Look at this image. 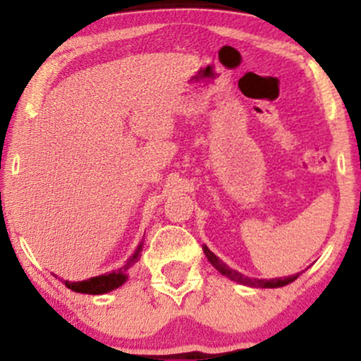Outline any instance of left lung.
<instances>
[{"label":"left lung","mask_w":361,"mask_h":361,"mask_svg":"<svg viewBox=\"0 0 361 361\" xmlns=\"http://www.w3.org/2000/svg\"><path fill=\"white\" fill-rule=\"evenodd\" d=\"M204 252H205L207 258H209L210 263H212V267L215 268V270L221 271L222 275L227 276V279L238 281V283H241V285H246V287H256V288H279V287H283V285L292 283V281L299 279V275H300V273H297V275L283 276V279H271V280L250 279V276H244L243 273L235 271V270H233V268L227 267L226 263H222V261L219 259L217 256H215L214 252L210 251L207 246H204Z\"/></svg>","instance_id":"obj_1"}]
</instances>
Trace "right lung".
I'll use <instances>...</instances> for the list:
<instances>
[{"label":"right lung","mask_w":361,"mask_h":361,"mask_svg":"<svg viewBox=\"0 0 361 361\" xmlns=\"http://www.w3.org/2000/svg\"><path fill=\"white\" fill-rule=\"evenodd\" d=\"M140 251H142V243L139 244L137 250H135L134 255L127 259V263L123 264L120 270H115L111 273H105V275L100 276H93V279L82 280V281H69L64 280V285L68 288H71L73 292H80V293H90V295H100V293H106L111 292V290L122 287L123 283L127 281V273L128 268L132 267L134 263H137Z\"/></svg>","instance_id":"1"}]
</instances>
